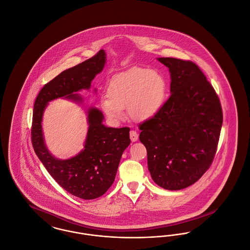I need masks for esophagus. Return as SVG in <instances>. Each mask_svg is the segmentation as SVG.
Returning a JSON list of instances; mask_svg holds the SVG:
<instances>
[{"label":"esophagus","instance_id":"34e87169","mask_svg":"<svg viewBox=\"0 0 250 250\" xmlns=\"http://www.w3.org/2000/svg\"><path fill=\"white\" fill-rule=\"evenodd\" d=\"M130 139L132 142H137L139 139V134L135 130L130 131Z\"/></svg>","mask_w":250,"mask_h":250}]
</instances>
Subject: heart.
<instances>
[{"instance_id": "1", "label": "heart", "mask_w": 250, "mask_h": 250, "mask_svg": "<svg viewBox=\"0 0 250 250\" xmlns=\"http://www.w3.org/2000/svg\"><path fill=\"white\" fill-rule=\"evenodd\" d=\"M166 91V80L161 73L133 67L112 78L108 95L101 98V107L110 119L121 118L123 108L127 107L132 119L145 121L160 109Z\"/></svg>"}]
</instances>
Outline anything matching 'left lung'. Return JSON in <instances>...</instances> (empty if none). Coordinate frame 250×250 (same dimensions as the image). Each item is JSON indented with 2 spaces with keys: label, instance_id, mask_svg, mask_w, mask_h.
Masks as SVG:
<instances>
[{
  "label": "left lung",
  "instance_id": "1",
  "mask_svg": "<svg viewBox=\"0 0 250 250\" xmlns=\"http://www.w3.org/2000/svg\"><path fill=\"white\" fill-rule=\"evenodd\" d=\"M170 73V93L150 119L139 125L155 184L180 190L195 184L213 163L223 122L218 95L193 62L158 58Z\"/></svg>",
  "mask_w": 250,
  "mask_h": 250
}]
</instances>
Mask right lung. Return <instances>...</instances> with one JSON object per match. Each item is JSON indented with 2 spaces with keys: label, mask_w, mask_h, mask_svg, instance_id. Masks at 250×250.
<instances>
[{
  "label": "right lung",
  "mask_w": 250,
  "mask_h": 250,
  "mask_svg": "<svg viewBox=\"0 0 250 250\" xmlns=\"http://www.w3.org/2000/svg\"><path fill=\"white\" fill-rule=\"evenodd\" d=\"M106 62L103 49L82 63L62 72L44 85L36 97L32 124V144L36 155L60 186L73 196L94 200L104 195L114 182L120 159L130 144L129 127L112 128L102 124L103 113L95 107L88 111L89 129L84 150L66 160H60L48 153L42 133V115L48 102L65 96L82 101L78 94L89 89L95 76Z\"/></svg>",
  "instance_id": "right-lung-1"
}]
</instances>
